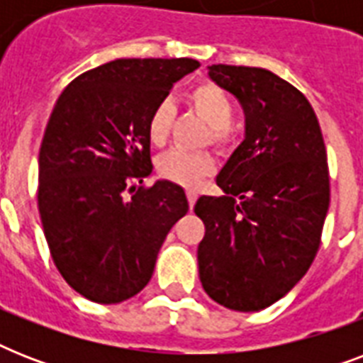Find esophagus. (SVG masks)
<instances>
[{
	"label": "esophagus",
	"instance_id": "esophagus-1",
	"mask_svg": "<svg viewBox=\"0 0 363 363\" xmlns=\"http://www.w3.org/2000/svg\"><path fill=\"white\" fill-rule=\"evenodd\" d=\"M186 198H188V203H190V207H194L196 199H198V192H196V190H188Z\"/></svg>",
	"mask_w": 363,
	"mask_h": 363
}]
</instances>
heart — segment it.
Wrapping results in <instances>:
<instances>
[{"mask_svg":"<svg viewBox=\"0 0 363 363\" xmlns=\"http://www.w3.org/2000/svg\"><path fill=\"white\" fill-rule=\"evenodd\" d=\"M186 104L199 118H203L211 125V141L222 148L228 147L233 137L230 125L233 116V101L230 94L215 82L205 81L196 84L188 92ZM173 116H175L173 105L165 99L160 101L148 116V141L156 147H162L171 133ZM215 167V158L209 152H188L181 148H173L156 160L160 177L186 188L196 186L201 179L209 177Z\"/></svg>","mask_w":363,"mask_h":363,"instance_id":"heart-1","label":"heart"}]
</instances>
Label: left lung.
Segmentation results:
<instances>
[{
	"instance_id": "left-lung-1",
	"label": "left lung",
	"mask_w": 363,
	"mask_h": 363,
	"mask_svg": "<svg viewBox=\"0 0 363 363\" xmlns=\"http://www.w3.org/2000/svg\"><path fill=\"white\" fill-rule=\"evenodd\" d=\"M239 99L245 139L222 167L224 196H201V286L228 309L250 313L286 296L313 264L330 207L320 124L303 94L262 67L209 65Z\"/></svg>"
}]
</instances>
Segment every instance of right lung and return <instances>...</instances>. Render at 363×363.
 Instances as JSON below:
<instances>
[{"mask_svg":"<svg viewBox=\"0 0 363 363\" xmlns=\"http://www.w3.org/2000/svg\"><path fill=\"white\" fill-rule=\"evenodd\" d=\"M192 58H122L82 73L54 105L39 150V215L65 282L96 303L147 286L167 233L188 213L171 181L135 189L152 173L147 122Z\"/></svg>","mask_w":363,"mask_h":363,"instance_id":"1","label":"right lung"}]
</instances>
